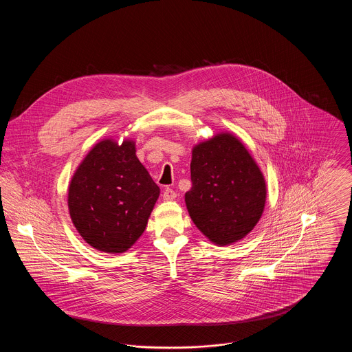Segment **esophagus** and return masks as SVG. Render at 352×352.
<instances>
[{"mask_svg": "<svg viewBox=\"0 0 352 352\" xmlns=\"http://www.w3.org/2000/svg\"><path fill=\"white\" fill-rule=\"evenodd\" d=\"M164 201H174L177 198V192L173 188H165L164 194H162Z\"/></svg>", "mask_w": 352, "mask_h": 352, "instance_id": "1", "label": "esophagus"}]
</instances>
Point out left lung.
<instances>
[{"label":"left lung","instance_id":"8db88e82","mask_svg":"<svg viewBox=\"0 0 352 352\" xmlns=\"http://www.w3.org/2000/svg\"><path fill=\"white\" fill-rule=\"evenodd\" d=\"M190 170L184 201L201 234L220 247L250 234L263 215L267 184L244 144L232 133L215 134L192 148Z\"/></svg>","mask_w":352,"mask_h":352}]
</instances>
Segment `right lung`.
Returning <instances> with one entry per match:
<instances>
[{
    "label": "right lung",
    "instance_id": "obj_1",
    "mask_svg": "<svg viewBox=\"0 0 352 352\" xmlns=\"http://www.w3.org/2000/svg\"><path fill=\"white\" fill-rule=\"evenodd\" d=\"M160 187L135 155V142H98L74 173L68 211L84 240L107 253L128 251L144 234Z\"/></svg>",
    "mask_w": 352,
    "mask_h": 352
}]
</instances>
